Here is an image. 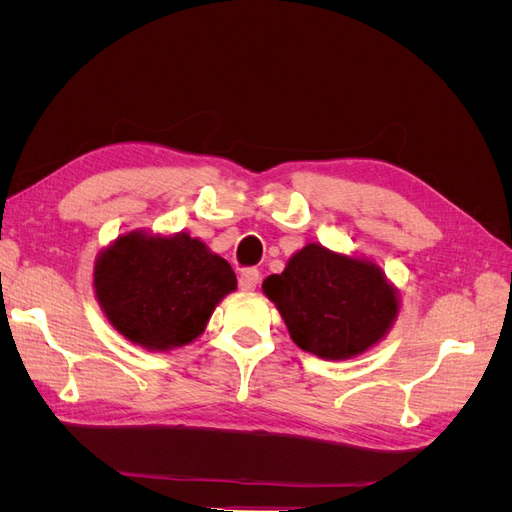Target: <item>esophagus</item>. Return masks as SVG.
<instances>
[{
  "label": "esophagus",
  "instance_id": "1",
  "mask_svg": "<svg viewBox=\"0 0 512 512\" xmlns=\"http://www.w3.org/2000/svg\"><path fill=\"white\" fill-rule=\"evenodd\" d=\"M258 280H260L258 269H254V267L243 269V271H241V277H239V288H241L243 292H250V290H254V288L258 286Z\"/></svg>",
  "mask_w": 512,
  "mask_h": 512
}]
</instances>
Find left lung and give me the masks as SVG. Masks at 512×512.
I'll list each match as a JSON object with an SVG mask.
<instances>
[{
    "mask_svg": "<svg viewBox=\"0 0 512 512\" xmlns=\"http://www.w3.org/2000/svg\"><path fill=\"white\" fill-rule=\"evenodd\" d=\"M262 292L280 309L292 342L320 359L344 361L363 354L397 318V290L382 269L363 258L307 243Z\"/></svg>",
    "mask_w": 512,
    "mask_h": 512,
    "instance_id": "8db88e82",
    "label": "left lung"
}]
</instances>
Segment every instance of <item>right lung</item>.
Wrapping results in <instances>:
<instances>
[{"label": "right lung", "mask_w": 512, "mask_h": 512, "mask_svg": "<svg viewBox=\"0 0 512 512\" xmlns=\"http://www.w3.org/2000/svg\"><path fill=\"white\" fill-rule=\"evenodd\" d=\"M96 297L113 327L132 344L170 350L190 344L237 275L228 262L188 235H121L98 256Z\"/></svg>", "instance_id": "right-lung-1"}]
</instances>
